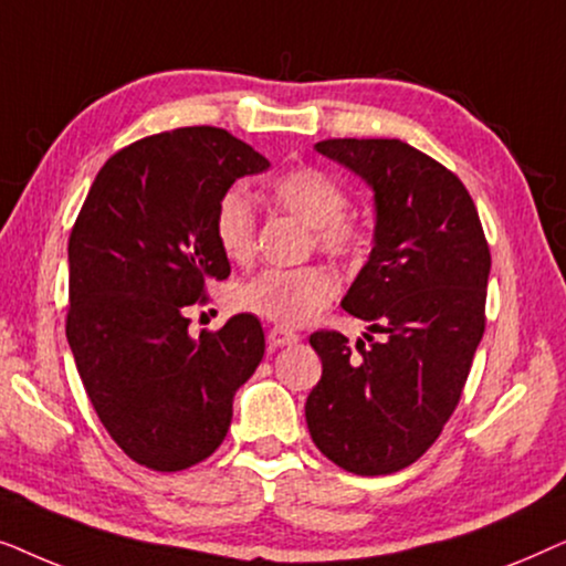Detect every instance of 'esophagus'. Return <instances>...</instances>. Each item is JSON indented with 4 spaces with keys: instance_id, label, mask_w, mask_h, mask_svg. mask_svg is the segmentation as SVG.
Instances as JSON below:
<instances>
[{
    "instance_id": "34e87169",
    "label": "esophagus",
    "mask_w": 566,
    "mask_h": 566,
    "mask_svg": "<svg viewBox=\"0 0 566 566\" xmlns=\"http://www.w3.org/2000/svg\"><path fill=\"white\" fill-rule=\"evenodd\" d=\"M298 339L296 332L285 329V327H270L268 329V343L273 347H283V345H293Z\"/></svg>"
}]
</instances>
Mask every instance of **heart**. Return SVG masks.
<instances>
[{
    "label": "heart",
    "mask_w": 566,
    "mask_h": 566,
    "mask_svg": "<svg viewBox=\"0 0 566 566\" xmlns=\"http://www.w3.org/2000/svg\"><path fill=\"white\" fill-rule=\"evenodd\" d=\"M273 200L283 211L296 216L314 229V242L335 258H353L360 252V229L345 219L347 196L335 180L319 169H291L270 185ZM213 234L221 252L231 262H250L258 239L254 208L242 188H231L216 206ZM337 296V277L327 268H268L237 289V306L262 319L301 327Z\"/></svg>",
    "instance_id": "heart-1"
}]
</instances>
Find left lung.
<instances>
[{
    "mask_svg": "<svg viewBox=\"0 0 566 566\" xmlns=\"http://www.w3.org/2000/svg\"><path fill=\"white\" fill-rule=\"evenodd\" d=\"M316 151L374 190V250L343 308L385 337L314 332L322 378L306 399L316 448L381 476L415 463L459 405L484 335L490 247L469 190L399 138H327Z\"/></svg>",
    "mask_w": 566,
    "mask_h": 566,
    "instance_id": "left-lung-1",
    "label": "left lung"
}]
</instances>
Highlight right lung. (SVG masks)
Listing matches in <instances>:
<instances>
[{
    "label": "right lung",
    "mask_w": 566,
    "mask_h": 566,
    "mask_svg": "<svg viewBox=\"0 0 566 566\" xmlns=\"http://www.w3.org/2000/svg\"><path fill=\"white\" fill-rule=\"evenodd\" d=\"M268 167L229 130L175 128L113 154L76 216L66 339L99 422L146 469L208 459L265 355L258 316L190 337L185 308L231 273L213 234L223 192Z\"/></svg>",
    "instance_id": "1"
}]
</instances>
